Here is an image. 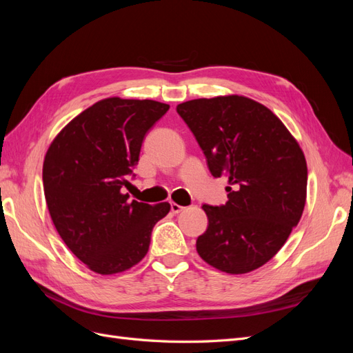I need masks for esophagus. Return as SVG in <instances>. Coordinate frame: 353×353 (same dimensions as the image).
I'll list each match as a JSON object with an SVG mask.
<instances>
[{
	"mask_svg": "<svg viewBox=\"0 0 353 353\" xmlns=\"http://www.w3.org/2000/svg\"><path fill=\"white\" fill-rule=\"evenodd\" d=\"M183 210H184L183 206L176 205V203H170V212H172V213H179V212H183Z\"/></svg>",
	"mask_w": 353,
	"mask_h": 353,
	"instance_id": "34e87169",
	"label": "esophagus"
}]
</instances>
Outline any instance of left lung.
<instances>
[{"instance_id": "8db88e82", "label": "left lung", "mask_w": 353, "mask_h": 353, "mask_svg": "<svg viewBox=\"0 0 353 353\" xmlns=\"http://www.w3.org/2000/svg\"><path fill=\"white\" fill-rule=\"evenodd\" d=\"M206 156L210 174L227 176L228 201L203 205L209 225L197 239L200 258L227 274H248L272 259L306 203V159L268 108L243 95L176 105Z\"/></svg>"}]
</instances>
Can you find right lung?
Returning <instances> with one entry per match:
<instances>
[{
  "label": "right lung",
  "mask_w": 353,
  "mask_h": 353,
  "mask_svg": "<svg viewBox=\"0 0 353 353\" xmlns=\"http://www.w3.org/2000/svg\"><path fill=\"white\" fill-rule=\"evenodd\" d=\"M169 110L153 100H100L63 128L50 144L42 183L61 240L94 272L132 268L148 252L168 201L152 206L123 193L147 131Z\"/></svg>",
  "instance_id": "right-lung-1"
}]
</instances>
